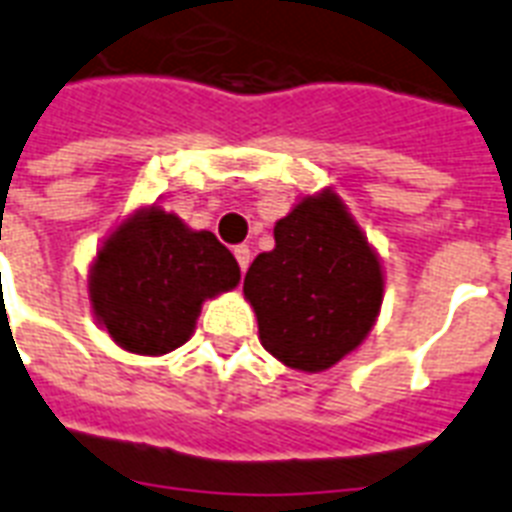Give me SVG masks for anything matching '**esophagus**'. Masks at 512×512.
<instances>
[{"instance_id": "obj_1", "label": "esophagus", "mask_w": 512, "mask_h": 512, "mask_svg": "<svg viewBox=\"0 0 512 512\" xmlns=\"http://www.w3.org/2000/svg\"><path fill=\"white\" fill-rule=\"evenodd\" d=\"M235 259H237V264H240V269H248V264H251V248H248V245H237L235 248Z\"/></svg>"}]
</instances>
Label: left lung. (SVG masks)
Wrapping results in <instances>:
<instances>
[{"mask_svg": "<svg viewBox=\"0 0 512 512\" xmlns=\"http://www.w3.org/2000/svg\"><path fill=\"white\" fill-rule=\"evenodd\" d=\"M259 339L285 366L326 371L355 350L382 307V267L334 192L304 197L275 224V251L245 275Z\"/></svg>", "mask_w": 512, "mask_h": 512, "instance_id": "1", "label": "left lung"}]
</instances>
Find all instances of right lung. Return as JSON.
Masks as SVG:
<instances>
[{
    "label": "right lung",
    "instance_id": "1",
    "mask_svg": "<svg viewBox=\"0 0 512 512\" xmlns=\"http://www.w3.org/2000/svg\"><path fill=\"white\" fill-rule=\"evenodd\" d=\"M240 283L235 256L176 213H136L98 251L90 304L120 347L165 355L192 336L202 301Z\"/></svg>",
    "mask_w": 512,
    "mask_h": 512
}]
</instances>
